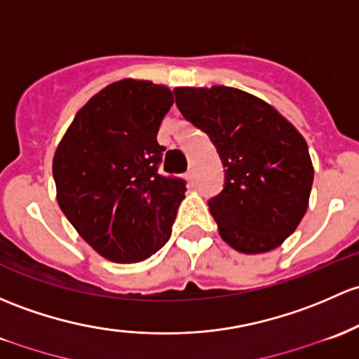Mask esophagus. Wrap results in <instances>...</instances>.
Returning a JSON list of instances; mask_svg holds the SVG:
<instances>
[{
	"mask_svg": "<svg viewBox=\"0 0 359 359\" xmlns=\"http://www.w3.org/2000/svg\"><path fill=\"white\" fill-rule=\"evenodd\" d=\"M186 179L189 180V182H194V170H192V168L187 170V172H186Z\"/></svg>",
	"mask_w": 359,
	"mask_h": 359,
	"instance_id": "esophagus-1",
	"label": "esophagus"
}]
</instances>
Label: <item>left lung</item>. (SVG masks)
Returning <instances> with one entry per match:
<instances>
[{"instance_id":"1","label":"left lung","mask_w":359,"mask_h":359,"mask_svg":"<svg viewBox=\"0 0 359 359\" xmlns=\"http://www.w3.org/2000/svg\"><path fill=\"white\" fill-rule=\"evenodd\" d=\"M184 118L210 135L225 167L208 201L220 237L244 255L278 248L308 210L313 163L303 135L271 104L227 86L175 88Z\"/></svg>"}]
</instances>
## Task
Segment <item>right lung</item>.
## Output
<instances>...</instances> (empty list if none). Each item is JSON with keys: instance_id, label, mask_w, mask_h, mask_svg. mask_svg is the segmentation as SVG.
<instances>
[{"instance_id": "right-lung-1", "label": "right lung", "mask_w": 359, "mask_h": 359, "mask_svg": "<svg viewBox=\"0 0 359 359\" xmlns=\"http://www.w3.org/2000/svg\"><path fill=\"white\" fill-rule=\"evenodd\" d=\"M167 86L122 79L77 111L53 158L56 201L79 236L115 263L144 262L172 233L186 182L158 173Z\"/></svg>"}]
</instances>
